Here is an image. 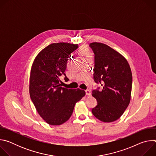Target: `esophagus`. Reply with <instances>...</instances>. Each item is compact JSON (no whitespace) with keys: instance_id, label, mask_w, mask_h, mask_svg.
<instances>
[{"instance_id":"1","label":"esophagus","mask_w":156,"mask_h":156,"mask_svg":"<svg viewBox=\"0 0 156 156\" xmlns=\"http://www.w3.org/2000/svg\"><path fill=\"white\" fill-rule=\"evenodd\" d=\"M85 92H86V95H87V96L91 95V93H90V90H86Z\"/></svg>"}]
</instances>
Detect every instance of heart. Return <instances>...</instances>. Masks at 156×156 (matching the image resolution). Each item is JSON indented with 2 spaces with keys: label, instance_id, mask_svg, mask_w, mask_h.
Returning <instances> with one entry per match:
<instances>
[{
  "label": "heart",
  "instance_id": "1",
  "mask_svg": "<svg viewBox=\"0 0 156 156\" xmlns=\"http://www.w3.org/2000/svg\"><path fill=\"white\" fill-rule=\"evenodd\" d=\"M78 52H79V54L81 56L82 60L86 59V58H88L90 57H92V55H91L90 50H89L88 48L86 46H82Z\"/></svg>",
  "mask_w": 156,
  "mask_h": 156
}]
</instances>
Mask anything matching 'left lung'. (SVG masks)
Instances as JSON below:
<instances>
[{
    "label": "left lung",
    "instance_id": "obj_1",
    "mask_svg": "<svg viewBox=\"0 0 156 156\" xmlns=\"http://www.w3.org/2000/svg\"><path fill=\"white\" fill-rule=\"evenodd\" d=\"M95 55L94 80L102 86L94 90L98 105L92 113L103 122L118 120L128 107L132 87V73L126 59L119 52L101 42L90 44Z\"/></svg>",
    "mask_w": 156,
    "mask_h": 156
}]
</instances>
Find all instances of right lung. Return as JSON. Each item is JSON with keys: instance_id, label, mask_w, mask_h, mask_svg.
<instances>
[{"instance_id": "add662e5", "label": "right lung", "mask_w": 156, "mask_h": 156, "mask_svg": "<svg viewBox=\"0 0 156 156\" xmlns=\"http://www.w3.org/2000/svg\"><path fill=\"white\" fill-rule=\"evenodd\" d=\"M78 44L53 43L43 49L31 66L29 91L31 99L41 117L51 125H60L70 118L75 104L85 91L61 87L60 76H65L66 62ZM71 57V56H70Z\"/></svg>"}]
</instances>
